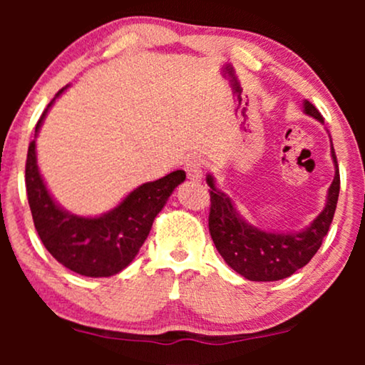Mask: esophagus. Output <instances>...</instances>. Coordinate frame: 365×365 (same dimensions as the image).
<instances>
[{
	"label": "esophagus",
	"mask_w": 365,
	"mask_h": 365,
	"mask_svg": "<svg viewBox=\"0 0 365 365\" xmlns=\"http://www.w3.org/2000/svg\"><path fill=\"white\" fill-rule=\"evenodd\" d=\"M186 174L187 178L191 179V181H201L202 178V166H201V161L196 158H191L189 161L186 163Z\"/></svg>",
	"instance_id": "34e87169"
}]
</instances>
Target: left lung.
I'll return each mask as SVG.
<instances>
[{
	"label": "left lung",
	"instance_id": "left-lung-1",
	"mask_svg": "<svg viewBox=\"0 0 365 365\" xmlns=\"http://www.w3.org/2000/svg\"><path fill=\"white\" fill-rule=\"evenodd\" d=\"M304 113L324 123L316 106L304 101ZM331 156L336 166L334 181L327 191L326 207L309 224L297 232H269L262 231L239 216L231 199L219 191L214 178L207 174L206 182L211 194L209 211V232L214 246L227 266L249 281L269 282L281 281L306 266L321 247L322 239L331 227L337 207L341 178H339L337 158L331 141Z\"/></svg>",
	"mask_w": 365,
	"mask_h": 365
}]
</instances>
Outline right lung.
<instances>
[{
  "label": "right lung",
  "mask_w": 365,
  "mask_h": 365,
  "mask_svg": "<svg viewBox=\"0 0 365 365\" xmlns=\"http://www.w3.org/2000/svg\"><path fill=\"white\" fill-rule=\"evenodd\" d=\"M66 88L58 91L44 109L34 138L48 109ZM24 178L34 227L48 252L69 271L81 276L109 277L133 262L149 236L154 217L161 212L174 189L186 179V173L179 169L158 181L141 184L116 207L96 217L76 216L54 201L39 174L34 139L28 148Z\"/></svg>",
  "instance_id": "right-lung-1"
}]
</instances>
